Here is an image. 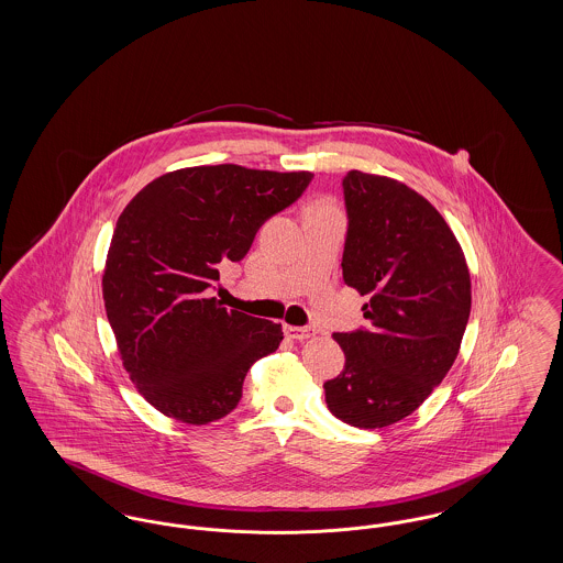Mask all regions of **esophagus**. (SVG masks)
Listing matches in <instances>:
<instances>
[{
    "label": "esophagus",
    "mask_w": 563,
    "mask_h": 563,
    "mask_svg": "<svg viewBox=\"0 0 563 563\" xmlns=\"http://www.w3.org/2000/svg\"><path fill=\"white\" fill-rule=\"evenodd\" d=\"M285 333H287L289 338L301 342V340L312 338V335L317 333V329H312V327H291V324H287V327H285Z\"/></svg>",
    "instance_id": "34e87169"
}]
</instances>
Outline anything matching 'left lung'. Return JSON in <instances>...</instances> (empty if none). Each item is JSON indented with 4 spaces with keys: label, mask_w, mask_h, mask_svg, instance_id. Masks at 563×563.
Masks as SVG:
<instances>
[{
    "label": "left lung",
    "mask_w": 563,
    "mask_h": 563,
    "mask_svg": "<svg viewBox=\"0 0 563 563\" xmlns=\"http://www.w3.org/2000/svg\"><path fill=\"white\" fill-rule=\"evenodd\" d=\"M344 283L369 295V331L335 333L344 372L324 382L329 411L356 429L413 413L443 382L471 314L464 251L441 213L401 181L350 170Z\"/></svg>",
    "instance_id": "8db88e82"
}]
</instances>
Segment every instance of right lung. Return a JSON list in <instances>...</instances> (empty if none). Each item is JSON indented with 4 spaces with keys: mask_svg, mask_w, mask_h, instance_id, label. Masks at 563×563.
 I'll use <instances>...</instances> for the list:
<instances>
[{
    "mask_svg": "<svg viewBox=\"0 0 563 563\" xmlns=\"http://www.w3.org/2000/svg\"><path fill=\"white\" fill-rule=\"evenodd\" d=\"M312 177L189 166L147 184L118 217L103 301L124 369L164 416L194 427L228 416L251 365L278 349L280 322L225 310L205 291Z\"/></svg>",
    "mask_w": 563,
    "mask_h": 563,
    "instance_id": "add662e5",
    "label": "right lung"
}]
</instances>
